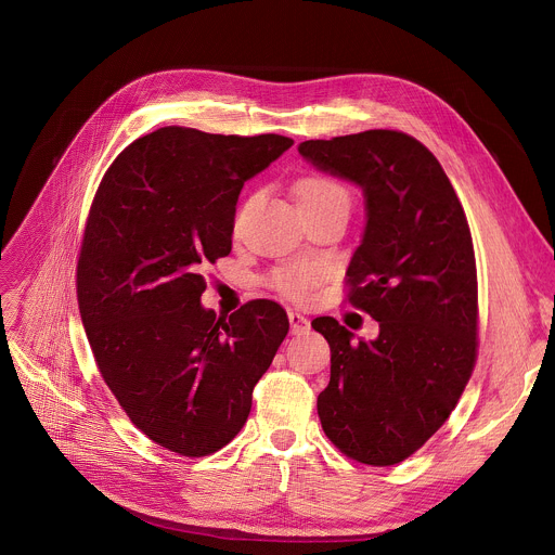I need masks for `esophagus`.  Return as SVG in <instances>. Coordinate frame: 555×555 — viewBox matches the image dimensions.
Returning a JSON list of instances; mask_svg holds the SVG:
<instances>
[{
    "label": "esophagus",
    "instance_id": "34e87169",
    "mask_svg": "<svg viewBox=\"0 0 555 555\" xmlns=\"http://www.w3.org/2000/svg\"><path fill=\"white\" fill-rule=\"evenodd\" d=\"M287 319H289V327H292V334H302L305 330H307V319L302 313H298V311H294V309H289L287 311Z\"/></svg>",
    "mask_w": 555,
    "mask_h": 555
}]
</instances>
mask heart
I'll return each instance as SVG.
<instances>
[{
  "mask_svg": "<svg viewBox=\"0 0 555 555\" xmlns=\"http://www.w3.org/2000/svg\"><path fill=\"white\" fill-rule=\"evenodd\" d=\"M296 195H298V202H323V199H338V197L349 199L347 191L327 178L302 180L296 189ZM319 276H321V270L311 263H289L272 272L270 285L279 289L283 296L302 298L309 292V287L319 281Z\"/></svg>",
  "mask_w": 555,
  "mask_h": 555,
  "instance_id": "obj_1",
  "label": "heart"
}]
</instances>
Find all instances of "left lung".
Wrapping results in <instances>:
<instances>
[{
  "label": "left lung",
  "instance_id": "8db88e82",
  "mask_svg": "<svg viewBox=\"0 0 555 555\" xmlns=\"http://www.w3.org/2000/svg\"><path fill=\"white\" fill-rule=\"evenodd\" d=\"M298 153L362 189L366 223L347 268L349 302L379 323L375 340H353L332 315L311 321L332 349L319 417L347 456L400 463L450 417L477 358L469 225L437 157L402 131L305 140Z\"/></svg>",
  "mask_w": 555,
  "mask_h": 555
}]
</instances>
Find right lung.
<instances>
[{
  "label": "right lung",
  "mask_w": 555,
  "mask_h": 555,
  "mask_svg": "<svg viewBox=\"0 0 555 555\" xmlns=\"http://www.w3.org/2000/svg\"><path fill=\"white\" fill-rule=\"evenodd\" d=\"M292 144L163 127L131 142L96 191L76 272L83 327L129 420L182 456L244 428L287 336L285 309L266 298L217 319L202 270L230 255L244 184Z\"/></svg>",
  "instance_id": "obj_1"
}]
</instances>
